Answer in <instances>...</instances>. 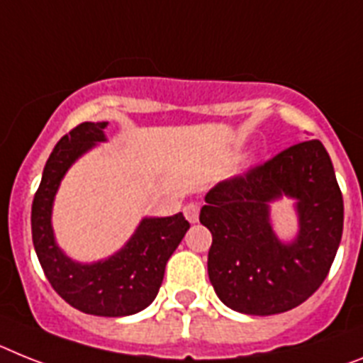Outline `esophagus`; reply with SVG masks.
<instances>
[{"instance_id": "obj_1", "label": "esophagus", "mask_w": 363, "mask_h": 363, "mask_svg": "<svg viewBox=\"0 0 363 363\" xmlns=\"http://www.w3.org/2000/svg\"><path fill=\"white\" fill-rule=\"evenodd\" d=\"M184 216H186V219L190 221V223H196L197 219H199V203H188V205H184Z\"/></svg>"}]
</instances>
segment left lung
I'll use <instances>...</instances> for the list:
<instances>
[{"mask_svg": "<svg viewBox=\"0 0 363 363\" xmlns=\"http://www.w3.org/2000/svg\"><path fill=\"white\" fill-rule=\"evenodd\" d=\"M298 199L300 234L282 244L269 203ZM199 221L212 233L208 277L228 308L273 315L299 306L323 284L342 242L343 197L325 145L306 140L243 175L216 184Z\"/></svg>", "mask_w": 363, "mask_h": 363, "instance_id": "8db88e82", "label": "left lung"}]
</instances>
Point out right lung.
I'll use <instances>...</instances> for the list:
<instances>
[{
	"label": "right lung",
	"instance_id": "add662e5",
	"mask_svg": "<svg viewBox=\"0 0 363 363\" xmlns=\"http://www.w3.org/2000/svg\"><path fill=\"white\" fill-rule=\"evenodd\" d=\"M106 121H84L64 135L45 162L31 208L33 245L53 290L73 308L103 318H121L147 308L157 297L164 269L190 228L182 212L144 218L125 247L106 260L79 264L59 249L51 208L64 173L97 142H105Z\"/></svg>",
	"mask_w": 363,
	"mask_h": 363
}]
</instances>
